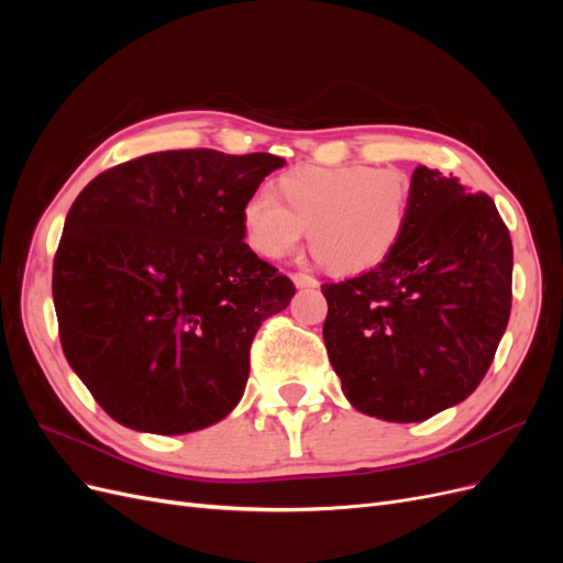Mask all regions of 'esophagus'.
<instances>
[{
  "label": "esophagus",
  "mask_w": 563,
  "mask_h": 563,
  "mask_svg": "<svg viewBox=\"0 0 563 563\" xmlns=\"http://www.w3.org/2000/svg\"><path fill=\"white\" fill-rule=\"evenodd\" d=\"M291 279H294L296 288H317L319 286V282L314 277H310V275H294Z\"/></svg>",
  "instance_id": "esophagus-1"
}]
</instances>
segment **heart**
<instances>
[{
    "label": "heart",
    "instance_id": "b5f03b06",
    "mask_svg": "<svg viewBox=\"0 0 563 563\" xmlns=\"http://www.w3.org/2000/svg\"><path fill=\"white\" fill-rule=\"evenodd\" d=\"M275 196L244 201L249 249L282 261L308 230L317 258L335 275H360L389 258L411 218V183L389 168L300 166L275 180Z\"/></svg>",
    "mask_w": 563,
    "mask_h": 563
}]
</instances>
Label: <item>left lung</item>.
Listing matches in <instances>:
<instances>
[{"instance_id":"8db88e82","label":"left lung","mask_w":563,"mask_h":563,"mask_svg":"<svg viewBox=\"0 0 563 563\" xmlns=\"http://www.w3.org/2000/svg\"><path fill=\"white\" fill-rule=\"evenodd\" d=\"M321 291L323 343L347 401L420 422L484 380L512 308V240L488 195L418 166L399 246Z\"/></svg>"}]
</instances>
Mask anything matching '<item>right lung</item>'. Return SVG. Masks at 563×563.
I'll use <instances>...</instances> for the list:
<instances>
[{"label": "right lung", "instance_id": "obj_1", "mask_svg": "<svg viewBox=\"0 0 563 563\" xmlns=\"http://www.w3.org/2000/svg\"><path fill=\"white\" fill-rule=\"evenodd\" d=\"M282 157L168 150L93 178L65 218L54 305L67 364L124 428L187 434L234 411L261 323L296 288L242 207Z\"/></svg>", "mask_w": 563, "mask_h": 563}]
</instances>
